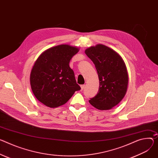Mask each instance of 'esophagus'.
Returning <instances> with one entry per match:
<instances>
[{"label": "esophagus", "mask_w": 158, "mask_h": 158, "mask_svg": "<svg viewBox=\"0 0 158 158\" xmlns=\"http://www.w3.org/2000/svg\"><path fill=\"white\" fill-rule=\"evenodd\" d=\"M84 87H85V85H84V84L81 85V91H82V90L84 89Z\"/></svg>", "instance_id": "obj_1"}]
</instances>
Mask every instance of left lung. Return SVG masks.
<instances>
[{
	"instance_id": "8db88e82",
	"label": "left lung",
	"mask_w": 158,
	"mask_h": 158,
	"mask_svg": "<svg viewBox=\"0 0 158 158\" xmlns=\"http://www.w3.org/2000/svg\"><path fill=\"white\" fill-rule=\"evenodd\" d=\"M97 70L99 81L98 94L89 101L99 110H108L117 105L124 98L128 75L124 60L114 50L98 44L85 50Z\"/></svg>"
}]
</instances>
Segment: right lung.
Masks as SVG:
<instances>
[{"instance_id":"obj_1","label":"right lung","mask_w":158,"mask_h":158,"mask_svg":"<svg viewBox=\"0 0 158 158\" xmlns=\"http://www.w3.org/2000/svg\"><path fill=\"white\" fill-rule=\"evenodd\" d=\"M79 51L78 47L62 44L46 50L38 56L31 71L30 85L40 102L50 108L59 107L81 89L69 67L70 59Z\"/></svg>"}]
</instances>
